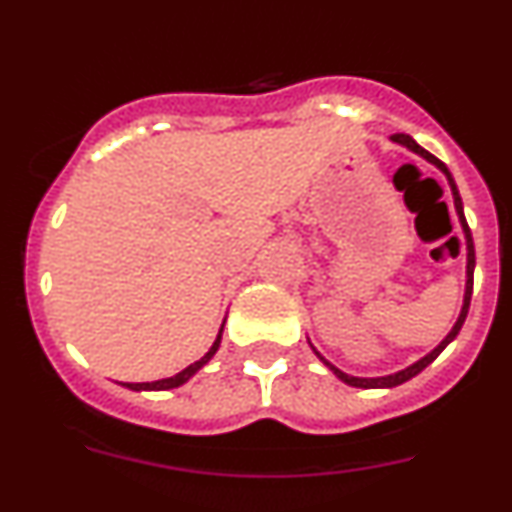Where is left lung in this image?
Segmentation results:
<instances>
[{"instance_id":"obj_1","label":"left lung","mask_w":512,"mask_h":512,"mask_svg":"<svg viewBox=\"0 0 512 512\" xmlns=\"http://www.w3.org/2000/svg\"><path fill=\"white\" fill-rule=\"evenodd\" d=\"M391 141H394V143H399V146H404V148H409V151H414L416 156L426 158L428 163H431V165H436V168L441 170L443 175H446L448 185H451V193H453V205H456V213H458V223H461V227H463V235H466V250H468V257H466V260H468V262H466V292H463V307H461V314H458L456 324H453V327H451V332L446 334V339H443V342L438 344V347L433 349V352H428L426 356H423V359H418L416 364L406 366V369L396 371V374H389V376H374V379H364V376H352V374H344L342 369H337V366H334L332 361H327V359H324V356L319 354L317 349L312 347V349H314V354L319 356V361H322V364L327 366V369L332 371V374L337 376V379H342L344 384H349V386H356V389H394V386L404 384V381L414 379L416 374H421V371L426 369V366L431 364V361L436 359V356L441 354L443 349H446L448 344H451L453 339L458 337V332H461L463 322H466V314H468V307H471V294H473V270H476V250H473V237H471V230H468L466 215H463V203H461V195H458L456 180H453L451 170L446 168V163H441V160H438L436 156H431V153H428L426 148H421V146H418V143L414 141V138H411V136H406V133H396V136H391Z\"/></svg>"}]
</instances>
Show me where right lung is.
<instances>
[{"mask_svg":"<svg viewBox=\"0 0 512 512\" xmlns=\"http://www.w3.org/2000/svg\"><path fill=\"white\" fill-rule=\"evenodd\" d=\"M223 327H225V322H223ZM223 327H220V332H218V337H215V342H213V347L208 349V354L203 356V359H198L195 361V364H190V366H185L183 371H180V374H175V376H170V379H158V381H146V384H121V386H126V389H131V391H168V389H178V386H183L185 381L190 379V376H195L198 374L200 369H203L205 364H208L210 359H213L215 356V352H218L220 349V339H223Z\"/></svg>","mask_w":512,"mask_h":512,"instance_id":"obj_1","label":"right lung"}]
</instances>
